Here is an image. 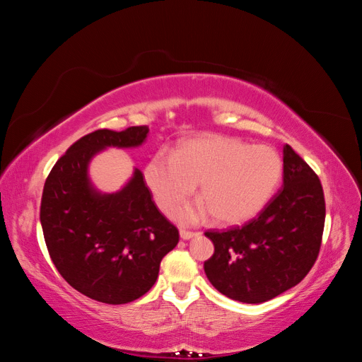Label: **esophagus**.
Wrapping results in <instances>:
<instances>
[{
  "instance_id": "esophagus-1",
  "label": "esophagus",
  "mask_w": 362,
  "mask_h": 362,
  "mask_svg": "<svg viewBox=\"0 0 362 362\" xmlns=\"http://www.w3.org/2000/svg\"><path fill=\"white\" fill-rule=\"evenodd\" d=\"M194 235H198V233H192V231H184V229H181V231H180V237H181L182 240H190V238H193Z\"/></svg>"
}]
</instances>
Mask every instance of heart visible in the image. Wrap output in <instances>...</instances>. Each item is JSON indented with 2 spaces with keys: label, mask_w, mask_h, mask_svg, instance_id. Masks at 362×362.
<instances>
[{
  "label": "heart",
  "mask_w": 362,
  "mask_h": 362,
  "mask_svg": "<svg viewBox=\"0 0 362 362\" xmlns=\"http://www.w3.org/2000/svg\"><path fill=\"white\" fill-rule=\"evenodd\" d=\"M282 160L267 145H246L233 137L184 140L169 154L158 151L144 168V180L164 214H172L199 182L202 201L182 206L177 218L194 225L208 216L218 223L249 221L275 192Z\"/></svg>",
  "instance_id": "heart-1"
}]
</instances>
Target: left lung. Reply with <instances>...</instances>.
I'll return each mask as SVG.
<instances>
[{"label":"left lung","mask_w":362,"mask_h":362,"mask_svg":"<svg viewBox=\"0 0 362 362\" xmlns=\"http://www.w3.org/2000/svg\"><path fill=\"white\" fill-rule=\"evenodd\" d=\"M282 189L243 226L206 231L214 254L205 275L226 298L262 303L298 286L319 255L325 226L320 180L290 145L284 146Z\"/></svg>","instance_id":"1"}]
</instances>
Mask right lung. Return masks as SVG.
Wrapping results in <instances>:
<instances>
[{
  "instance_id": "add662e5",
  "label": "right lung",
  "mask_w": 362,
  "mask_h": 362,
  "mask_svg": "<svg viewBox=\"0 0 362 362\" xmlns=\"http://www.w3.org/2000/svg\"><path fill=\"white\" fill-rule=\"evenodd\" d=\"M148 134L146 125L93 131L59 158L43 187L40 223L54 266L71 287L103 303L122 305L148 293L180 240L139 169L115 193L100 192L89 177L96 154L137 148Z\"/></svg>"
}]
</instances>
